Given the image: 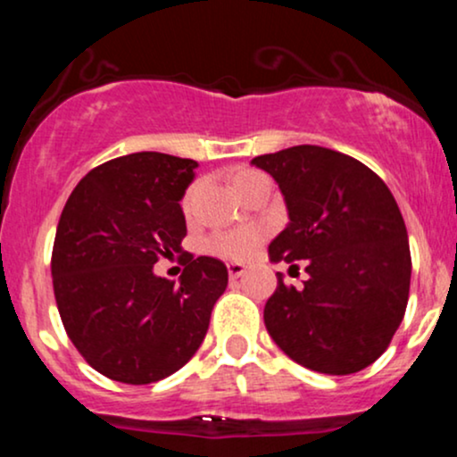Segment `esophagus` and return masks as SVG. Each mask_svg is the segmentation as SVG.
<instances>
[{"mask_svg":"<svg viewBox=\"0 0 457 457\" xmlns=\"http://www.w3.org/2000/svg\"><path fill=\"white\" fill-rule=\"evenodd\" d=\"M245 264H238V262H232L228 264V272H229V279H238V277L245 275Z\"/></svg>","mask_w":457,"mask_h":457,"instance_id":"esophagus-1","label":"esophagus"}]
</instances>
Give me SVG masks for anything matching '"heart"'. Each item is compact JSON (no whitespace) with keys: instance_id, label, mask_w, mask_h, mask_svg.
<instances>
[{"instance_id":"obj_1","label":"heart","mask_w":457,"mask_h":457,"mask_svg":"<svg viewBox=\"0 0 457 457\" xmlns=\"http://www.w3.org/2000/svg\"><path fill=\"white\" fill-rule=\"evenodd\" d=\"M264 174L255 170H236L232 174V185L238 193H243L249 188L251 185H255L258 180H264ZM191 202H193V188H188L185 199H182V208L185 212L191 211ZM262 240V229L258 228H245V229H232V232H219L208 238V249L212 251L214 255H221V258H229V260H243L251 251L255 249Z\"/></svg>"}]
</instances>
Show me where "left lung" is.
<instances>
[{"instance_id": "obj_1", "label": "left lung", "mask_w": 457, "mask_h": 457, "mask_svg": "<svg viewBox=\"0 0 457 457\" xmlns=\"http://www.w3.org/2000/svg\"><path fill=\"white\" fill-rule=\"evenodd\" d=\"M251 162L275 178L290 217L269 246L270 262L307 272L298 290L277 272L264 307L269 335L307 370H365L389 348L411 290V246L395 197L363 162L320 145Z\"/></svg>"}]
</instances>
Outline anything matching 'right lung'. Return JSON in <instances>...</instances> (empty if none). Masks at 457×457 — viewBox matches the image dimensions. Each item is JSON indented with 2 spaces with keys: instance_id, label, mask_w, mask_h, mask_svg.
<instances>
[{
  "instance_id": "right-lung-1",
  "label": "right lung",
  "mask_w": 457,
  "mask_h": 457,
  "mask_svg": "<svg viewBox=\"0 0 457 457\" xmlns=\"http://www.w3.org/2000/svg\"><path fill=\"white\" fill-rule=\"evenodd\" d=\"M197 162L161 152L118 156L75 187L57 223L51 275L64 328L107 378L150 385L188 363L228 287L221 260L182 253L180 281L152 266L182 249L180 199Z\"/></svg>"
}]
</instances>
